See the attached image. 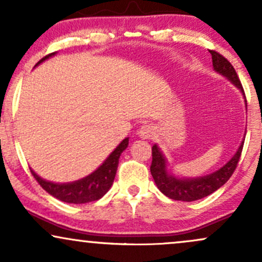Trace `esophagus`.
Returning <instances> with one entry per match:
<instances>
[{
	"label": "esophagus",
	"mask_w": 262,
	"mask_h": 262,
	"mask_svg": "<svg viewBox=\"0 0 262 262\" xmlns=\"http://www.w3.org/2000/svg\"><path fill=\"white\" fill-rule=\"evenodd\" d=\"M138 134H139V137L143 138V139H149V138L154 137V134H155L154 127L150 124L141 125V127L139 128V130H138Z\"/></svg>",
	"instance_id": "34e87169"
}]
</instances>
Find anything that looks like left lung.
I'll return each instance as SVG.
<instances>
[{
  "mask_svg": "<svg viewBox=\"0 0 262 262\" xmlns=\"http://www.w3.org/2000/svg\"><path fill=\"white\" fill-rule=\"evenodd\" d=\"M209 53L212 55V62L214 70L218 71L219 74L224 75L227 79H229L237 89L242 90L243 95L245 96L244 89H243L242 82H240L233 65L228 61V59H225L222 54L215 52V50H209ZM243 146H244V141L239 146L235 155L215 172L203 177H198V179H177V177L170 175L167 172L166 160H165L164 155L161 154L160 149L155 144L151 149L152 161L151 166H150V172H151V176L158 188L165 196L175 201L192 202V201H197L209 196L210 193L217 191L219 187H222L230 179L237 166V162H239L240 155H242L243 151Z\"/></svg>",
  "mask_w": 262,
  "mask_h": 262,
  "instance_id": "left-lung-1",
  "label": "left lung"
}]
</instances>
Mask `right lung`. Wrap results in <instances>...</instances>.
Returning <instances> with one entry per match:
<instances>
[{"mask_svg":"<svg viewBox=\"0 0 262 262\" xmlns=\"http://www.w3.org/2000/svg\"><path fill=\"white\" fill-rule=\"evenodd\" d=\"M55 53L44 56L43 59L39 60L37 65L44 61L45 59L50 58ZM128 143L129 138H125L95 172H92L91 175L85 177V179L79 180V181L71 183H54L40 179L33 170H31V172L39 185L48 193L62 201V202L74 204L93 202V201H97L101 197H103L108 192V189L111 188V186H112L114 177H116L117 167H118L119 156L127 149Z\"/></svg>","mask_w":262,"mask_h":262,"instance_id":"obj_1","label":"right lung"}]
</instances>
